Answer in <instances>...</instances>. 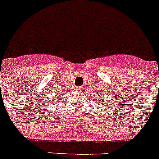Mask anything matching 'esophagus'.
Returning <instances> with one entry per match:
<instances>
[{"label":"esophagus","mask_w":159,"mask_h":159,"mask_svg":"<svg viewBox=\"0 0 159 159\" xmlns=\"http://www.w3.org/2000/svg\"><path fill=\"white\" fill-rule=\"evenodd\" d=\"M77 90L79 91V92H82V90H83V87H81V86H80V87H77Z\"/></svg>","instance_id":"esophagus-1"}]
</instances>
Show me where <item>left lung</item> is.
<instances>
[{
    "mask_svg": "<svg viewBox=\"0 0 159 159\" xmlns=\"http://www.w3.org/2000/svg\"><path fill=\"white\" fill-rule=\"evenodd\" d=\"M97 102H101V100H99V99L97 100Z\"/></svg>",
    "mask_w": 159,
    "mask_h": 159,
    "instance_id": "obj_1",
    "label": "left lung"
}]
</instances>
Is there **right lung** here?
Instances as JSON below:
<instances>
[{"mask_svg": "<svg viewBox=\"0 0 159 159\" xmlns=\"http://www.w3.org/2000/svg\"><path fill=\"white\" fill-rule=\"evenodd\" d=\"M58 99H60V98H58Z\"/></svg>", "mask_w": 159, "mask_h": 159, "instance_id": "1", "label": "right lung"}]
</instances>
